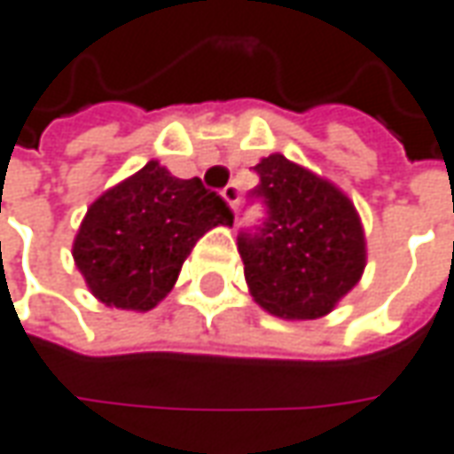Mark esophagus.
<instances>
[{"label":"esophagus","instance_id":"esophagus-1","mask_svg":"<svg viewBox=\"0 0 454 454\" xmlns=\"http://www.w3.org/2000/svg\"><path fill=\"white\" fill-rule=\"evenodd\" d=\"M221 195H223V200L228 203V207L236 210V206H239V188H236V185H228V188H223Z\"/></svg>","mask_w":454,"mask_h":454}]
</instances>
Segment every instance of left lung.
Returning a JSON list of instances; mask_svg holds the SVG:
<instances>
[{"label":"left lung","instance_id":"obj_1","mask_svg":"<svg viewBox=\"0 0 454 454\" xmlns=\"http://www.w3.org/2000/svg\"><path fill=\"white\" fill-rule=\"evenodd\" d=\"M254 169L266 221L259 233L239 236L248 292L269 315L325 317L364 277L361 215L338 185L285 154L262 157Z\"/></svg>","mask_w":454,"mask_h":454}]
</instances>
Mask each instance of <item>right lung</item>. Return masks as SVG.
<instances>
[{"label": "right lung", "instance_id": "add662e5", "mask_svg": "<svg viewBox=\"0 0 454 454\" xmlns=\"http://www.w3.org/2000/svg\"><path fill=\"white\" fill-rule=\"evenodd\" d=\"M215 226H233L223 198L152 160L90 203L73 239V262L98 302L147 312Z\"/></svg>", "mask_w": 454, "mask_h": 454}]
</instances>
